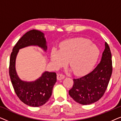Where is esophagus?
<instances>
[{
    "instance_id": "esophagus-1",
    "label": "esophagus",
    "mask_w": 121,
    "mask_h": 121,
    "mask_svg": "<svg viewBox=\"0 0 121 121\" xmlns=\"http://www.w3.org/2000/svg\"><path fill=\"white\" fill-rule=\"evenodd\" d=\"M65 78V76L64 75H63L62 74H59L57 75V79L58 80H62L63 79H64Z\"/></svg>"
}]
</instances>
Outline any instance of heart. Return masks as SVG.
Instances as JSON below:
<instances>
[{"label":"heart","instance_id":"1","mask_svg":"<svg viewBox=\"0 0 121 121\" xmlns=\"http://www.w3.org/2000/svg\"><path fill=\"white\" fill-rule=\"evenodd\" d=\"M100 50L95 44L85 39H74L64 41L60 44L59 51L53 48L51 60L56 68L69 65L77 74L89 72L96 63Z\"/></svg>","mask_w":121,"mask_h":121}]
</instances>
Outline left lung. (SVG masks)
Wrapping results in <instances>:
<instances>
[{"label": "left lung", "mask_w": 121, "mask_h": 121, "mask_svg": "<svg viewBox=\"0 0 121 121\" xmlns=\"http://www.w3.org/2000/svg\"><path fill=\"white\" fill-rule=\"evenodd\" d=\"M111 58L110 47L105 42L101 59L96 67L87 75L73 79V86L69 94L75 101L82 105H90L101 98L112 75Z\"/></svg>", "instance_id": "obj_1"}]
</instances>
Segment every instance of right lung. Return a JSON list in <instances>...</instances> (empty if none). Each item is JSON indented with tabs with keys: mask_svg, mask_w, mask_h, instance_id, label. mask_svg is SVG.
<instances>
[{
	"mask_svg": "<svg viewBox=\"0 0 121 121\" xmlns=\"http://www.w3.org/2000/svg\"><path fill=\"white\" fill-rule=\"evenodd\" d=\"M47 43L43 33L32 30L26 32L18 41L10 55L9 75L15 92L21 101L31 107H39L49 100L52 95L53 87L57 82V75L54 72L45 71L34 81L21 80L16 70V57L20 49L29 46H37L46 52Z\"/></svg>",
	"mask_w": 121,
	"mask_h": 121,
	"instance_id": "right-lung-1",
	"label": "right lung"
}]
</instances>
